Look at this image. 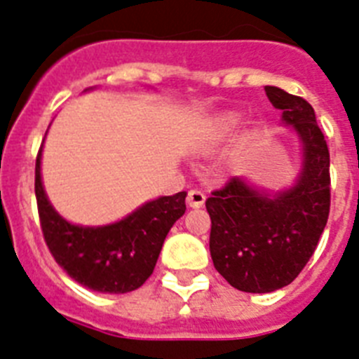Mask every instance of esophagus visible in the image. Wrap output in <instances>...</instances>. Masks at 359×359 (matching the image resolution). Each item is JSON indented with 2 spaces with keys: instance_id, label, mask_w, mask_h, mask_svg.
Listing matches in <instances>:
<instances>
[{
  "instance_id": "obj_1",
  "label": "esophagus",
  "mask_w": 359,
  "mask_h": 359,
  "mask_svg": "<svg viewBox=\"0 0 359 359\" xmlns=\"http://www.w3.org/2000/svg\"><path fill=\"white\" fill-rule=\"evenodd\" d=\"M205 199H207V196L203 194L201 190H190L189 196H187V205L190 208H201L205 205Z\"/></svg>"
}]
</instances>
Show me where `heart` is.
I'll use <instances>...</instances> for the list:
<instances>
[{
    "label": "heart",
    "mask_w": 359,
    "mask_h": 359,
    "mask_svg": "<svg viewBox=\"0 0 359 359\" xmlns=\"http://www.w3.org/2000/svg\"><path fill=\"white\" fill-rule=\"evenodd\" d=\"M241 123H243V115H241V113H236V111L224 113L223 116H219V118L215 120L214 128H212L210 133H208L205 147L210 149L214 147V145H217L219 142L226 140L228 136H231L237 129H239Z\"/></svg>",
    "instance_id": "obj_1"
}]
</instances>
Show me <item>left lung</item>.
Returning a JSON list of instances; mask_svg holds the SVG:
<instances>
[{
	"instance_id": "1",
	"label": "left lung",
	"mask_w": 359,
	"mask_h": 359,
	"mask_svg": "<svg viewBox=\"0 0 359 359\" xmlns=\"http://www.w3.org/2000/svg\"><path fill=\"white\" fill-rule=\"evenodd\" d=\"M304 151L302 170L290 189L268 192L233 176L207 199L210 255L224 280L246 293L287 286L315 253L331 207L329 149L307 100L266 86Z\"/></svg>"
}]
</instances>
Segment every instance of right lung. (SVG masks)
<instances>
[{"label": "right lung", "mask_w": 359, "mask_h": 359, "mask_svg": "<svg viewBox=\"0 0 359 359\" xmlns=\"http://www.w3.org/2000/svg\"><path fill=\"white\" fill-rule=\"evenodd\" d=\"M36 160V198L41 228L55 262L75 282L98 293H129L151 277L163 241L185 214L187 192L152 199L106 226H81L57 214L41 180Z\"/></svg>", "instance_id": "add662e5"}]
</instances>
